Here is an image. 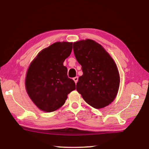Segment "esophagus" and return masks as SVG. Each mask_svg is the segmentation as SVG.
Segmentation results:
<instances>
[{
  "label": "esophagus",
  "mask_w": 149,
  "mask_h": 149,
  "mask_svg": "<svg viewBox=\"0 0 149 149\" xmlns=\"http://www.w3.org/2000/svg\"><path fill=\"white\" fill-rule=\"evenodd\" d=\"M78 77H74V79H74V81H75V84H76L77 83V81H78Z\"/></svg>",
  "instance_id": "1"
}]
</instances>
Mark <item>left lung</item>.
I'll return each mask as SVG.
<instances>
[{
    "label": "left lung",
    "instance_id": "left-lung-1",
    "mask_svg": "<svg viewBox=\"0 0 149 149\" xmlns=\"http://www.w3.org/2000/svg\"><path fill=\"white\" fill-rule=\"evenodd\" d=\"M75 57L83 74L76 85L84 100L95 109H101L114 100L120 77L116 63L100 44L91 39L73 44Z\"/></svg>",
    "mask_w": 149,
    "mask_h": 149
}]
</instances>
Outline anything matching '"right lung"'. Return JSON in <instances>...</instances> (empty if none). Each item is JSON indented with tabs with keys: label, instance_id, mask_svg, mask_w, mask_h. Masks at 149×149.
Masks as SVG:
<instances>
[{
	"label": "right lung",
	"instance_id": "right-lung-1",
	"mask_svg": "<svg viewBox=\"0 0 149 149\" xmlns=\"http://www.w3.org/2000/svg\"><path fill=\"white\" fill-rule=\"evenodd\" d=\"M72 49V42H55L42 49L29 67L26 91L43 111L50 112L59 109L69 93L75 89L74 81L68 77L67 68L63 65Z\"/></svg>",
	"mask_w": 149,
	"mask_h": 149
}]
</instances>
